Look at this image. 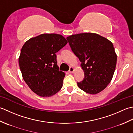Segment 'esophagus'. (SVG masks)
Returning a JSON list of instances; mask_svg holds the SVG:
<instances>
[{"mask_svg":"<svg viewBox=\"0 0 133 133\" xmlns=\"http://www.w3.org/2000/svg\"><path fill=\"white\" fill-rule=\"evenodd\" d=\"M74 67H72V66H71L70 68V69H69V73H70V74H72L73 72H74Z\"/></svg>","mask_w":133,"mask_h":133,"instance_id":"esophagus-1","label":"esophagus"}]
</instances>
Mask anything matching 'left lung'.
I'll return each instance as SVG.
<instances>
[{
    "label": "left lung",
    "mask_w": 133,
    "mask_h": 133,
    "mask_svg": "<svg viewBox=\"0 0 133 133\" xmlns=\"http://www.w3.org/2000/svg\"><path fill=\"white\" fill-rule=\"evenodd\" d=\"M75 55L81 61L84 79L78 88L91 95L107 87L114 74L117 56L110 40L93 32L71 35L66 38Z\"/></svg>",
    "instance_id": "8db88e82"
}]
</instances>
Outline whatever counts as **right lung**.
Returning a JSON list of instances; mask_svg holds the SVG:
<instances>
[{"mask_svg":"<svg viewBox=\"0 0 133 133\" xmlns=\"http://www.w3.org/2000/svg\"><path fill=\"white\" fill-rule=\"evenodd\" d=\"M67 43L60 34H42L23 45L19 57L22 75L37 95L52 96L61 89L65 74L59 70L56 53Z\"/></svg>","mask_w":133,"mask_h":133,"instance_id":"obj_1","label":"right lung"}]
</instances>
